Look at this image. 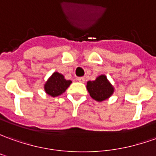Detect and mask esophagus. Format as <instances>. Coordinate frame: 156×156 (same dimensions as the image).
<instances>
[{
    "instance_id": "1",
    "label": "esophagus",
    "mask_w": 156,
    "mask_h": 156,
    "mask_svg": "<svg viewBox=\"0 0 156 156\" xmlns=\"http://www.w3.org/2000/svg\"><path fill=\"white\" fill-rule=\"evenodd\" d=\"M78 81H80V82H81V83H84L85 82V78L84 77H79L78 79Z\"/></svg>"
}]
</instances>
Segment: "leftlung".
I'll use <instances>...</instances> for the list:
<instances>
[{"instance_id": "obj_1", "label": "left lung", "mask_w": 156, "mask_h": 156, "mask_svg": "<svg viewBox=\"0 0 156 156\" xmlns=\"http://www.w3.org/2000/svg\"><path fill=\"white\" fill-rule=\"evenodd\" d=\"M87 89L90 96L98 102H102L109 98L115 91L114 87L105 75L98 76L95 80L87 81Z\"/></svg>"}]
</instances>
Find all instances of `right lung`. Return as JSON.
<instances>
[{"label": "right lung", "mask_w": 156, "mask_h": 156, "mask_svg": "<svg viewBox=\"0 0 156 156\" xmlns=\"http://www.w3.org/2000/svg\"><path fill=\"white\" fill-rule=\"evenodd\" d=\"M71 83V80H66L64 75L56 71L46 81L44 85V90L49 96H59L66 91Z\"/></svg>", "instance_id": "1"}]
</instances>
